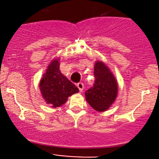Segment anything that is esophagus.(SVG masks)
<instances>
[{
  "instance_id": "34e87169",
  "label": "esophagus",
  "mask_w": 159,
  "mask_h": 159,
  "mask_svg": "<svg viewBox=\"0 0 159 159\" xmlns=\"http://www.w3.org/2000/svg\"><path fill=\"white\" fill-rule=\"evenodd\" d=\"M77 88H79L80 90V92H83V90H84V84L83 83H78L77 84Z\"/></svg>"
}]
</instances>
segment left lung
Wrapping results in <instances>:
<instances>
[{"instance_id":"8db88e82","label":"left lung","mask_w":159,"mask_h":159,"mask_svg":"<svg viewBox=\"0 0 159 159\" xmlns=\"http://www.w3.org/2000/svg\"><path fill=\"white\" fill-rule=\"evenodd\" d=\"M94 75L93 87L85 92L86 100L97 111H105L117 97V81L107 66L99 60L95 64Z\"/></svg>"}]
</instances>
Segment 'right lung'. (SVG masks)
Masks as SVG:
<instances>
[{"instance_id": "add662e5", "label": "right lung", "mask_w": 159, "mask_h": 159, "mask_svg": "<svg viewBox=\"0 0 159 159\" xmlns=\"http://www.w3.org/2000/svg\"><path fill=\"white\" fill-rule=\"evenodd\" d=\"M39 87L43 99L52 107L62 106L68 97L79 92L75 84L60 72L59 59H54L48 66Z\"/></svg>"}]
</instances>
